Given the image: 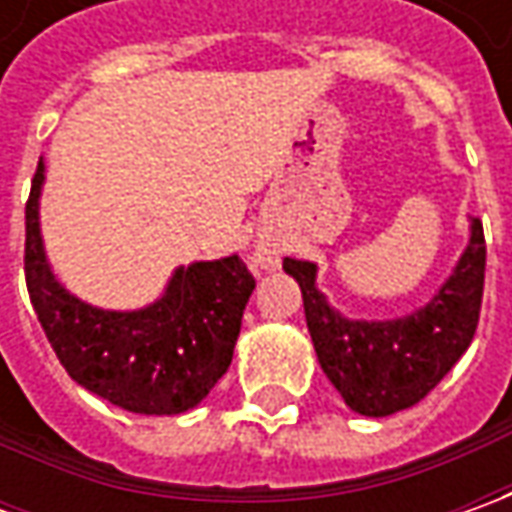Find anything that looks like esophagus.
Segmentation results:
<instances>
[{"instance_id": "esophagus-1", "label": "esophagus", "mask_w": 512, "mask_h": 512, "mask_svg": "<svg viewBox=\"0 0 512 512\" xmlns=\"http://www.w3.org/2000/svg\"><path fill=\"white\" fill-rule=\"evenodd\" d=\"M256 265H273V256H267V253H256Z\"/></svg>"}]
</instances>
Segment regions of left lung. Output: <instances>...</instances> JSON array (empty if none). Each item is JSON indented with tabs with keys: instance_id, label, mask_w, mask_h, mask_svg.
<instances>
[{
	"instance_id": "8db88e82",
	"label": "left lung",
	"mask_w": 512,
	"mask_h": 512,
	"mask_svg": "<svg viewBox=\"0 0 512 512\" xmlns=\"http://www.w3.org/2000/svg\"><path fill=\"white\" fill-rule=\"evenodd\" d=\"M484 262L482 219H473L456 273L430 305L396 322H347L316 290V267L296 259L282 267L302 287L316 356L347 407L362 416H390L422 402L470 347L482 313Z\"/></svg>"
}]
</instances>
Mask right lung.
<instances>
[{
  "mask_svg": "<svg viewBox=\"0 0 512 512\" xmlns=\"http://www.w3.org/2000/svg\"><path fill=\"white\" fill-rule=\"evenodd\" d=\"M42 162L25 202V282L39 325L76 384L145 416L185 413L230 367L256 287L239 256L179 267L165 299L110 313L73 299L45 265L39 236Z\"/></svg>",
  "mask_w": 512,
  "mask_h": 512,
  "instance_id": "right-lung-1",
  "label": "right lung"
}]
</instances>
